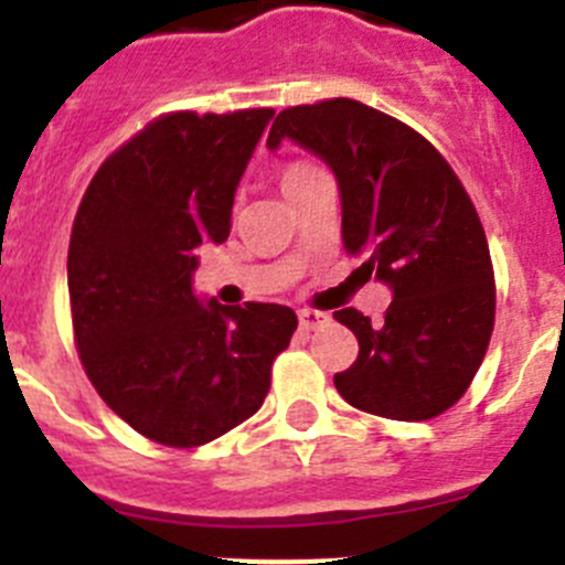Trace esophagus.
Segmentation results:
<instances>
[{"label":"esophagus","instance_id":"34e87169","mask_svg":"<svg viewBox=\"0 0 565 565\" xmlns=\"http://www.w3.org/2000/svg\"><path fill=\"white\" fill-rule=\"evenodd\" d=\"M328 319H331L328 313L306 308V311H299V328H302V331H317V328L328 326Z\"/></svg>","mask_w":565,"mask_h":565}]
</instances>
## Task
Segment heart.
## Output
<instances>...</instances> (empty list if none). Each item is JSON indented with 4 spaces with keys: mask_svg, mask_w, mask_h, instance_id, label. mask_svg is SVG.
<instances>
[{
    "mask_svg": "<svg viewBox=\"0 0 565 565\" xmlns=\"http://www.w3.org/2000/svg\"><path fill=\"white\" fill-rule=\"evenodd\" d=\"M311 172H317V169L308 167V163H288V167L282 169V192H288V189H291L294 183L306 181V178Z\"/></svg>",
    "mask_w": 565,
    "mask_h": 565,
    "instance_id": "1",
    "label": "heart"
}]
</instances>
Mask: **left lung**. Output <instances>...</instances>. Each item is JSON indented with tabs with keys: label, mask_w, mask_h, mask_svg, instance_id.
<instances>
[{
	"label": "left lung",
	"mask_w": 565,
	"mask_h": 565,
	"mask_svg": "<svg viewBox=\"0 0 565 565\" xmlns=\"http://www.w3.org/2000/svg\"><path fill=\"white\" fill-rule=\"evenodd\" d=\"M317 154L339 183L344 252L391 288L384 319L333 313L359 339L356 362L333 376L364 413L424 422L458 402L478 373L495 322L487 234L461 181L416 129L353 102L291 107L266 147Z\"/></svg>",
	"instance_id": "8db88e82"
}]
</instances>
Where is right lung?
<instances>
[{
    "label": "right lung",
    "instance_id": "1",
    "mask_svg": "<svg viewBox=\"0 0 565 565\" xmlns=\"http://www.w3.org/2000/svg\"><path fill=\"white\" fill-rule=\"evenodd\" d=\"M274 109L172 113L109 154L67 254L73 331L98 396L141 436L201 447L259 411L297 313L194 294L201 252L232 228L234 192Z\"/></svg>",
    "mask_w": 565,
    "mask_h": 565
}]
</instances>
